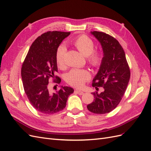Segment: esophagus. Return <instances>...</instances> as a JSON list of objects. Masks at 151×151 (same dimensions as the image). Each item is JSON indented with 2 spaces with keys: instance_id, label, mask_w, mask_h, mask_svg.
<instances>
[{
  "instance_id": "1",
  "label": "esophagus",
  "mask_w": 151,
  "mask_h": 151,
  "mask_svg": "<svg viewBox=\"0 0 151 151\" xmlns=\"http://www.w3.org/2000/svg\"><path fill=\"white\" fill-rule=\"evenodd\" d=\"M75 92H76V94H78L79 95H83V92L82 91L80 90V89H76L75 91Z\"/></svg>"
}]
</instances>
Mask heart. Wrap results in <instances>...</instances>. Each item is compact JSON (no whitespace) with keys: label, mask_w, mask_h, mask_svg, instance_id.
I'll return each instance as SVG.
<instances>
[{"label":"heart","mask_w":151,"mask_h":151,"mask_svg":"<svg viewBox=\"0 0 151 151\" xmlns=\"http://www.w3.org/2000/svg\"><path fill=\"white\" fill-rule=\"evenodd\" d=\"M72 44L75 47L86 56L88 63L92 67H98L103 60L102 53L94 49V43L91 39L86 35H80L73 41ZM66 48L64 45L57 47L55 52V60L59 68L64 65V56L66 53ZM90 73L86 69L73 68L69 71L65 77V82L72 86L80 87L90 78Z\"/></svg>","instance_id":"heart-1"}]
</instances>
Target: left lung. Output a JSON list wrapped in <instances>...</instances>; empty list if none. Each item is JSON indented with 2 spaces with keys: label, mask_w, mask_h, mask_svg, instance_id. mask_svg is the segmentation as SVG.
Instances as JSON below:
<instances>
[{
  "label": "left lung",
  "mask_w": 151,
  "mask_h": 151,
  "mask_svg": "<svg viewBox=\"0 0 151 151\" xmlns=\"http://www.w3.org/2000/svg\"><path fill=\"white\" fill-rule=\"evenodd\" d=\"M101 43L103 57L99 71L92 80V86L100 94L93 92L94 101L87 106L91 112L105 114L114 110L124 94L130 78V69L125 52L119 41L103 32H91Z\"/></svg>",
  "instance_id": "8db88e82"
}]
</instances>
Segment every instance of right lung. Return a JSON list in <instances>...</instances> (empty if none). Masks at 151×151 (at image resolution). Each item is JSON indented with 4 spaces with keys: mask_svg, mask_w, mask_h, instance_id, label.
<instances>
[{
    "mask_svg": "<svg viewBox=\"0 0 151 151\" xmlns=\"http://www.w3.org/2000/svg\"><path fill=\"white\" fill-rule=\"evenodd\" d=\"M70 32L48 31L39 36L30 46L23 63L21 75L25 94L36 110L44 114H53L66 106L71 87H63L55 93L48 89L49 79L60 83L61 79L55 76L57 72L55 52L58 46Z\"/></svg>",
    "mask_w": 151,
    "mask_h": 151,
    "instance_id": "right-lung-1",
    "label": "right lung"
}]
</instances>
